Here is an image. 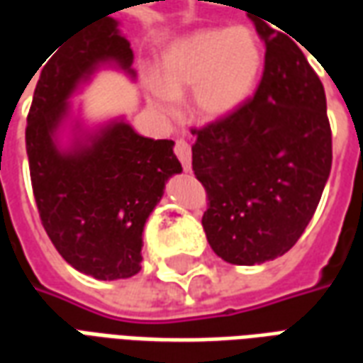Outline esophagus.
<instances>
[{
  "label": "esophagus",
  "instance_id": "1",
  "mask_svg": "<svg viewBox=\"0 0 363 363\" xmlns=\"http://www.w3.org/2000/svg\"><path fill=\"white\" fill-rule=\"evenodd\" d=\"M174 153H177V157L182 163V169L190 171V167H192V150H190V143L184 142V140H179V142L174 143Z\"/></svg>",
  "mask_w": 363,
  "mask_h": 363
}]
</instances>
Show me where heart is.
Masks as SVG:
<instances>
[{
    "label": "heart",
    "mask_w": 363,
    "mask_h": 363,
    "mask_svg": "<svg viewBox=\"0 0 363 363\" xmlns=\"http://www.w3.org/2000/svg\"><path fill=\"white\" fill-rule=\"evenodd\" d=\"M262 66L264 50L252 28L198 30L163 54L159 79L150 82L151 103L159 112L173 114L177 96L192 91L200 118H225L251 99Z\"/></svg>",
    "instance_id": "obj_1"
}]
</instances>
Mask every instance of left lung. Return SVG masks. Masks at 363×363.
Listing matches in <instances>:
<instances>
[{
  "label": "left lung",
  "instance_id": "8db88e82",
  "mask_svg": "<svg viewBox=\"0 0 363 363\" xmlns=\"http://www.w3.org/2000/svg\"><path fill=\"white\" fill-rule=\"evenodd\" d=\"M252 21L267 46L259 89L233 114L192 130V171L210 200L206 239L239 267L278 259L297 243L333 165L319 75L286 30Z\"/></svg>",
  "mask_w": 363,
  "mask_h": 363
}]
</instances>
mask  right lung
<instances>
[{
    "label": "right lung",
    "mask_w": 363,
    "mask_h": 363,
    "mask_svg": "<svg viewBox=\"0 0 363 363\" xmlns=\"http://www.w3.org/2000/svg\"><path fill=\"white\" fill-rule=\"evenodd\" d=\"M134 52L118 21L101 17L72 36L43 67L27 118L30 182L54 247L96 280L130 278L142 268L143 228L182 173L173 140L143 138L126 120L85 126L69 99L101 67L135 79Z\"/></svg>",
    "instance_id": "1"
}]
</instances>
